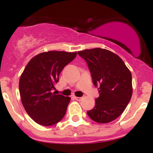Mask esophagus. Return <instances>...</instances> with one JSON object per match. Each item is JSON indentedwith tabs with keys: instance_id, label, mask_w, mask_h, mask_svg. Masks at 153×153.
<instances>
[{
	"instance_id": "34e87169",
	"label": "esophagus",
	"mask_w": 153,
	"mask_h": 153,
	"mask_svg": "<svg viewBox=\"0 0 153 153\" xmlns=\"http://www.w3.org/2000/svg\"><path fill=\"white\" fill-rule=\"evenodd\" d=\"M75 99L77 100V101H81V100L82 99V97H76V96H75Z\"/></svg>"
}]
</instances>
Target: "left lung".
<instances>
[{
  "instance_id": "left-lung-1",
  "label": "left lung",
  "mask_w": 153,
  "mask_h": 153,
  "mask_svg": "<svg viewBox=\"0 0 153 153\" xmlns=\"http://www.w3.org/2000/svg\"><path fill=\"white\" fill-rule=\"evenodd\" d=\"M78 54L87 62L95 86L99 85V97L96 99L94 108L87 111L88 115L102 124L115 120L132 95L130 71L119 56L108 50L94 48Z\"/></svg>"
}]
</instances>
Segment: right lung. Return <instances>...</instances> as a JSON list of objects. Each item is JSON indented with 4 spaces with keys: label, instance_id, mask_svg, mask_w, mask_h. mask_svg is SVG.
Returning a JSON list of instances; mask_svg holds the SVG:
<instances>
[{
    "label": "right lung",
    "instance_id": "add662e5",
    "mask_svg": "<svg viewBox=\"0 0 153 153\" xmlns=\"http://www.w3.org/2000/svg\"><path fill=\"white\" fill-rule=\"evenodd\" d=\"M77 52L48 51L36 54L26 65L19 79V93L26 113L42 126L57 124L64 117L71 97L52 93L65 66Z\"/></svg>",
    "mask_w": 153,
    "mask_h": 153
}]
</instances>
